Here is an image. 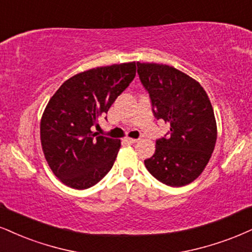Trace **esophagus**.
<instances>
[{"instance_id": "34e87169", "label": "esophagus", "mask_w": 252, "mask_h": 252, "mask_svg": "<svg viewBox=\"0 0 252 252\" xmlns=\"http://www.w3.org/2000/svg\"><path fill=\"white\" fill-rule=\"evenodd\" d=\"M126 141L129 142V144H135L138 142V139H133V138H126Z\"/></svg>"}]
</instances>
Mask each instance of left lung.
Wrapping results in <instances>:
<instances>
[{
    "mask_svg": "<svg viewBox=\"0 0 252 252\" xmlns=\"http://www.w3.org/2000/svg\"><path fill=\"white\" fill-rule=\"evenodd\" d=\"M136 66L155 118L170 124V136L157 141L146 168L170 187L189 185L206 168L216 145L212 102L197 80L175 67L140 62Z\"/></svg>",
    "mask_w": 252,
    "mask_h": 252,
    "instance_id": "8db88e82",
    "label": "left lung"
}]
</instances>
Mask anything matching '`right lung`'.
Here are the masks:
<instances>
[{
    "mask_svg": "<svg viewBox=\"0 0 252 252\" xmlns=\"http://www.w3.org/2000/svg\"><path fill=\"white\" fill-rule=\"evenodd\" d=\"M135 70V62L86 70L65 80L49 100L40 119V144L52 173L67 187H92L113 166L120 140L92 129Z\"/></svg>",
    "mask_w": 252,
    "mask_h": 252,
    "instance_id": "add662e5",
    "label": "right lung"
}]
</instances>
